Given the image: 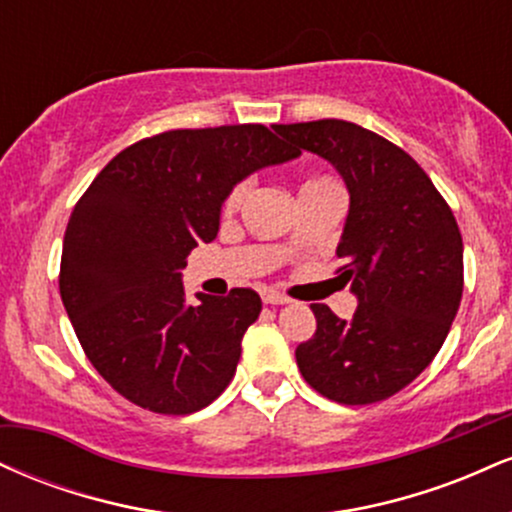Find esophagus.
I'll use <instances>...</instances> for the list:
<instances>
[{"label":"esophagus","mask_w":512,"mask_h":512,"mask_svg":"<svg viewBox=\"0 0 512 512\" xmlns=\"http://www.w3.org/2000/svg\"><path fill=\"white\" fill-rule=\"evenodd\" d=\"M262 301L267 305H284V303H291V298L284 296V293H279V291H264Z\"/></svg>","instance_id":"obj_1"}]
</instances>
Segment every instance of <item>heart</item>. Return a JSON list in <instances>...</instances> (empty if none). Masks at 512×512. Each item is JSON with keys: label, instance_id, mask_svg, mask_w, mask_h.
<instances>
[{"label": "heart", "instance_id": "1", "mask_svg": "<svg viewBox=\"0 0 512 512\" xmlns=\"http://www.w3.org/2000/svg\"><path fill=\"white\" fill-rule=\"evenodd\" d=\"M327 187H339V185L330 178H313V180L305 182V185L301 187V192H305V190H327ZM250 190H252V180L236 182V185L228 190L226 199H223V214H236V211L243 207L245 199H248Z\"/></svg>", "mask_w": 512, "mask_h": 512}]
</instances>
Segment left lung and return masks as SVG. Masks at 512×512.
Segmentation results:
<instances>
[{
	"label": "left lung",
	"mask_w": 512,
	"mask_h": 512,
	"mask_svg": "<svg viewBox=\"0 0 512 512\" xmlns=\"http://www.w3.org/2000/svg\"><path fill=\"white\" fill-rule=\"evenodd\" d=\"M274 129L327 158L351 199L337 272L358 308L339 320L310 305L317 330L298 344L296 363L332 402H383L419 378L448 337L464 289L460 228L424 168L380 134L346 120Z\"/></svg>",
	"instance_id": "8db88e82"
}]
</instances>
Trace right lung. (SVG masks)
<instances>
[{
	"label": "right lung",
	"mask_w": 512,
	"mask_h": 512,
	"mask_svg": "<svg viewBox=\"0 0 512 512\" xmlns=\"http://www.w3.org/2000/svg\"><path fill=\"white\" fill-rule=\"evenodd\" d=\"M298 154L264 125L170 129L127 146L88 185L64 231L60 293L115 392L180 416L226 390L262 301L231 289L190 305L180 272L216 238L228 190Z\"/></svg>",
	"instance_id": "add662e5"
}]
</instances>
